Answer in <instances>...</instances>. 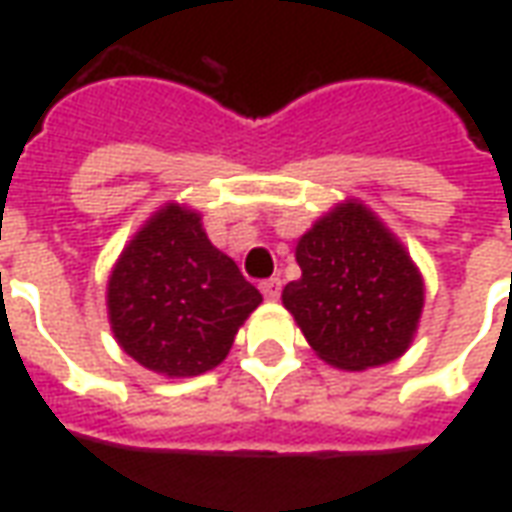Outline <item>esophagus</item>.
<instances>
[{"mask_svg":"<svg viewBox=\"0 0 512 512\" xmlns=\"http://www.w3.org/2000/svg\"><path fill=\"white\" fill-rule=\"evenodd\" d=\"M260 290H263V296H266L268 301H277L279 293H282V279L279 277L263 279V282H260Z\"/></svg>","mask_w":512,"mask_h":512,"instance_id":"esophagus-1","label":"esophagus"}]
</instances>
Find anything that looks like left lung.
Returning <instances> with one entry per match:
<instances>
[{
	"instance_id": "obj_1",
	"label": "left lung",
	"mask_w": 512,
	"mask_h": 512,
	"mask_svg": "<svg viewBox=\"0 0 512 512\" xmlns=\"http://www.w3.org/2000/svg\"><path fill=\"white\" fill-rule=\"evenodd\" d=\"M301 279L282 304L315 354L340 370H367L406 354L425 301L403 246L359 202L337 205L296 246Z\"/></svg>"
}]
</instances>
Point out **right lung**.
Returning a JSON list of instances; mask_svg holds the SVG:
<instances>
[{
    "mask_svg": "<svg viewBox=\"0 0 512 512\" xmlns=\"http://www.w3.org/2000/svg\"><path fill=\"white\" fill-rule=\"evenodd\" d=\"M260 301V290L208 241L200 216L175 202L134 235L109 277L120 348L175 378L219 365Z\"/></svg>",
    "mask_w": 512,
    "mask_h": 512,
    "instance_id": "add662e5",
    "label": "right lung"
}]
</instances>
